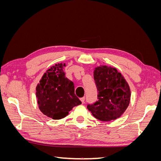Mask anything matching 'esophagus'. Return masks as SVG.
Listing matches in <instances>:
<instances>
[{"instance_id":"obj_1","label":"esophagus","mask_w":161,"mask_h":161,"mask_svg":"<svg viewBox=\"0 0 161 161\" xmlns=\"http://www.w3.org/2000/svg\"><path fill=\"white\" fill-rule=\"evenodd\" d=\"M80 100L82 103H84V102H85V97H81V98L80 99Z\"/></svg>"}]
</instances>
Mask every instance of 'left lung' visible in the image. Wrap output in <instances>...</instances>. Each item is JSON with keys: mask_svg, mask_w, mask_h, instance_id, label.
<instances>
[{"mask_svg": "<svg viewBox=\"0 0 161 161\" xmlns=\"http://www.w3.org/2000/svg\"><path fill=\"white\" fill-rule=\"evenodd\" d=\"M94 80L98 100L87 108L95 118L109 121L122 115L129 106L131 91L124 76L115 68L101 65L95 68Z\"/></svg>", "mask_w": 161, "mask_h": 161, "instance_id": "1", "label": "left lung"}]
</instances>
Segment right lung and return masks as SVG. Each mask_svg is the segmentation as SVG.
Wrapping results in <instances>:
<instances>
[{
  "mask_svg": "<svg viewBox=\"0 0 161 161\" xmlns=\"http://www.w3.org/2000/svg\"><path fill=\"white\" fill-rule=\"evenodd\" d=\"M65 63H58L43 75L36 86L38 108L53 119H60L81 101L75 94L72 81L65 77Z\"/></svg>",
  "mask_w": 161,
  "mask_h": 161,
  "instance_id": "obj_1",
  "label": "right lung"
}]
</instances>
